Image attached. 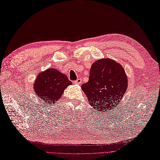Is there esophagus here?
<instances>
[{
	"mask_svg": "<svg viewBox=\"0 0 160 160\" xmlns=\"http://www.w3.org/2000/svg\"><path fill=\"white\" fill-rule=\"evenodd\" d=\"M81 82H82V80L81 79H77L75 81H74V83L77 84V85H81Z\"/></svg>",
	"mask_w": 160,
	"mask_h": 160,
	"instance_id": "esophagus-1",
	"label": "esophagus"
}]
</instances>
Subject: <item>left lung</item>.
<instances>
[{
	"label": "left lung",
	"instance_id": "8db88e82",
	"mask_svg": "<svg viewBox=\"0 0 160 160\" xmlns=\"http://www.w3.org/2000/svg\"><path fill=\"white\" fill-rule=\"evenodd\" d=\"M127 87L128 78L122 66L108 58L93 63L89 81L81 85L94 112L104 113L118 105Z\"/></svg>",
	"mask_w": 160,
	"mask_h": 160
}]
</instances>
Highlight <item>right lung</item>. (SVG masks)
<instances>
[{
  "mask_svg": "<svg viewBox=\"0 0 160 160\" xmlns=\"http://www.w3.org/2000/svg\"><path fill=\"white\" fill-rule=\"evenodd\" d=\"M71 84L67 75L56 69L49 68L37 75L34 89L38 98L46 105H50L59 100L64 90Z\"/></svg>",
  "mask_w": 160,
  "mask_h": 160,
  "instance_id": "add662e5",
  "label": "right lung"
}]
</instances>
